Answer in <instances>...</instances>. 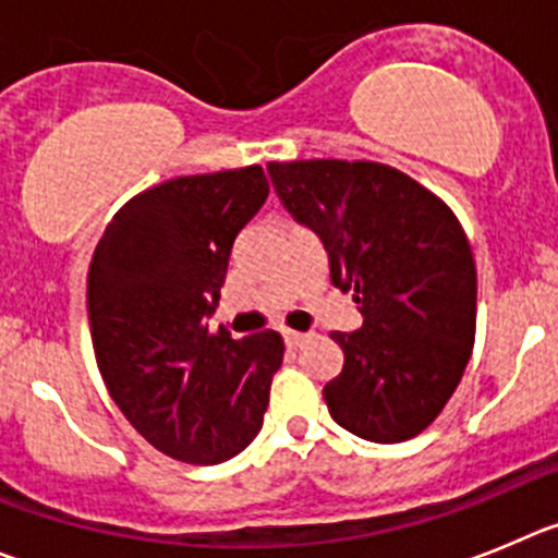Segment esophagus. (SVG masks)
Segmentation results:
<instances>
[{
    "instance_id": "esophagus-1",
    "label": "esophagus",
    "mask_w": 558,
    "mask_h": 558,
    "mask_svg": "<svg viewBox=\"0 0 558 558\" xmlns=\"http://www.w3.org/2000/svg\"><path fill=\"white\" fill-rule=\"evenodd\" d=\"M283 341L289 348H300L305 341V333H300V330H283Z\"/></svg>"
}]
</instances>
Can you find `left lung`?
I'll list each match as a JSON object with an SVG mask.
<instances>
[{
    "label": "left lung",
    "instance_id": "1",
    "mask_svg": "<svg viewBox=\"0 0 558 558\" xmlns=\"http://www.w3.org/2000/svg\"><path fill=\"white\" fill-rule=\"evenodd\" d=\"M267 172L364 319L353 333H330L344 353L323 389L330 416L366 441L411 439L439 416L473 353L478 286L459 219L373 160H272Z\"/></svg>",
    "mask_w": 558,
    "mask_h": 558
}]
</instances>
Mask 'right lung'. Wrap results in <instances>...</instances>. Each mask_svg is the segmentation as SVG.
<instances>
[{
	"mask_svg": "<svg viewBox=\"0 0 558 558\" xmlns=\"http://www.w3.org/2000/svg\"><path fill=\"white\" fill-rule=\"evenodd\" d=\"M260 167L174 178L119 208L88 269V323L113 403L160 453L219 464L258 436L283 361L275 330L210 333L235 235L267 203Z\"/></svg>",
	"mask_w": 558,
	"mask_h": 558,
	"instance_id": "add662e5",
	"label": "right lung"
}]
</instances>
